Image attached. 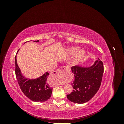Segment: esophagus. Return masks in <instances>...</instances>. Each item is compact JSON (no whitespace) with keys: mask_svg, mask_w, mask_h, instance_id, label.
<instances>
[{"mask_svg":"<svg viewBox=\"0 0 124 124\" xmlns=\"http://www.w3.org/2000/svg\"><path fill=\"white\" fill-rule=\"evenodd\" d=\"M69 70V68L66 66H62L61 68H58L57 70H56L52 72V76L55 77H59L65 72H67ZM58 84H55V85H58Z\"/></svg>","mask_w":124,"mask_h":124,"instance_id":"obj_1","label":"esophagus"}]
</instances>
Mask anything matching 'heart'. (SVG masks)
<instances>
[{
  "label": "heart",
  "mask_w": 124,
  "mask_h": 124,
  "mask_svg": "<svg viewBox=\"0 0 124 124\" xmlns=\"http://www.w3.org/2000/svg\"><path fill=\"white\" fill-rule=\"evenodd\" d=\"M78 47H71L69 48L68 49V53L70 54H73L74 53H76V52L78 51ZM85 51L84 50H80L79 51H78V53L76 55V59L77 61H78V60L80 59L82 57H83L84 55H85Z\"/></svg>",
  "instance_id": "obj_1"
}]
</instances>
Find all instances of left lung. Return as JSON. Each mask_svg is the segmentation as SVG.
I'll return each instance as SVG.
<instances>
[{"instance_id":"left-lung-1","label":"left lung","mask_w":124,"mask_h":124,"mask_svg":"<svg viewBox=\"0 0 124 124\" xmlns=\"http://www.w3.org/2000/svg\"><path fill=\"white\" fill-rule=\"evenodd\" d=\"M71 70L74 76V80L71 84L73 90L67 95V98L76 103L87 102L100 88L103 73V62L98 59L92 66H73Z\"/></svg>"}]
</instances>
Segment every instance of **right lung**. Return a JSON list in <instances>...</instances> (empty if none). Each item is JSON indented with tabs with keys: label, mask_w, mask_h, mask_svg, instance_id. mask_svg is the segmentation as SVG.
Returning <instances> with one entry per match:
<instances>
[{
	"label": "right lung",
	"mask_w": 124,
	"mask_h": 124,
	"mask_svg": "<svg viewBox=\"0 0 124 124\" xmlns=\"http://www.w3.org/2000/svg\"><path fill=\"white\" fill-rule=\"evenodd\" d=\"M35 42H38L39 40ZM15 62L16 78L21 89L24 95L35 102H44L50 99L53 88L50 87V85L47 83V78L49 73L46 72L42 76L36 79L26 78L22 74L21 70L18 66L16 55L15 57Z\"/></svg>",
	"instance_id": "right-lung-1"
}]
</instances>
